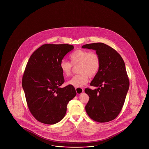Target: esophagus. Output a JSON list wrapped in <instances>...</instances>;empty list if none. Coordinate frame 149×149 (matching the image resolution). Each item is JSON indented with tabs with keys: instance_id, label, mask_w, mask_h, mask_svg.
Segmentation results:
<instances>
[{
	"instance_id": "1",
	"label": "esophagus",
	"mask_w": 149,
	"mask_h": 149,
	"mask_svg": "<svg viewBox=\"0 0 149 149\" xmlns=\"http://www.w3.org/2000/svg\"><path fill=\"white\" fill-rule=\"evenodd\" d=\"M75 90H76V92L78 94H80L84 92V89L82 88H80V87L76 88Z\"/></svg>"
}]
</instances>
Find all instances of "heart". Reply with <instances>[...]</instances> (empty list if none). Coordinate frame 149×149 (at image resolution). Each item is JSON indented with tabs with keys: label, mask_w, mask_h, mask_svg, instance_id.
Wrapping results in <instances>:
<instances>
[{
	"label": "heart",
	"mask_w": 149,
	"mask_h": 149,
	"mask_svg": "<svg viewBox=\"0 0 149 149\" xmlns=\"http://www.w3.org/2000/svg\"><path fill=\"white\" fill-rule=\"evenodd\" d=\"M71 63L63 59L60 63V68L64 75L68 77L71 74L72 65L78 64V74L74 75L68 82V85L74 87H81L85 84L89 76L93 77L97 75L100 68V59L95 52L86 50H77L70 55Z\"/></svg>",
	"instance_id": "1"
}]
</instances>
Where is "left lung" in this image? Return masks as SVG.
<instances>
[{
    "instance_id": "1",
    "label": "left lung",
    "mask_w": 149,
    "mask_h": 149,
    "mask_svg": "<svg viewBox=\"0 0 149 149\" xmlns=\"http://www.w3.org/2000/svg\"><path fill=\"white\" fill-rule=\"evenodd\" d=\"M81 47L95 50L100 59V69L90 84L98 89L85 88L89 97L86 112L98 122L113 120L122 110L130 86L124 61L116 50L103 43L86 44Z\"/></svg>"
}]
</instances>
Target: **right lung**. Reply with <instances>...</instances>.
I'll use <instances>...</instances> for the list:
<instances>
[{"label":"right lung","instance_id":"right-lung-1","mask_svg":"<svg viewBox=\"0 0 149 149\" xmlns=\"http://www.w3.org/2000/svg\"><path fill=\"white\" fill-rule=\"evenodd\" d=\"M73 49L68 44H45L29 58L22 84L30 112L41 123L54 125L61 120L77 94L73 86L60 87L65 80L60 63Z\"/></svg>","mask_w":149,"mask_h":149}]
</instances>
